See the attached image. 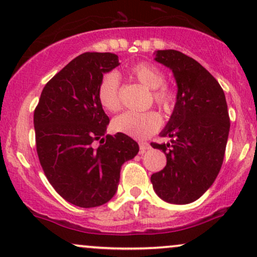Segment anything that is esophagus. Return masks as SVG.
Segmentation results:
<instances>
[{
	"instance_id": "1",
	"label": "esophagus",
	"mask_w": 257,
	"mask_h": 257,
	"mask_svg": "<svg viewBox=\"0 0 257 257\" xmlns=\"http://www.w3.org/2000/svg\"><path fill=\"white\" fill-rule=\"evenodd\" d=\"M139 146H140V153L143 155V153H145L147 150H150V144L149 143H144V141H140L139 143Z\"/></svg>"
}]
</instances>
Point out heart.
<instances>
[{
  "label": "heart",
  "mask_w": 257,
  "mask_h": 257,
  "mask_svg": "<svg viewBox=\"0 0 257 257\" xmlns=\"http://www.w3.org/2000/svg\"><path fill=\"white\" fill-rule=\"evenodd\" d=\"M129 75L151 90L152 100L164 113H172L178 101V90L164 83L166 76L158 66L149 61H140L129 69ZM100 106L107 112H116L120 107L119 81L116 73L102 76L96 89ZM162 118L156 111L124 112L112 120V129L135 139H146L161 128Z\"/></svg>",
  "instance_id": "heart-1"
}]
</instances>
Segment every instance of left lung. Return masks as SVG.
Segmentation results:
<instances>
[{
    "mask_svg": "<svg viewBox=\"0 0 257 257\" xmlns=\"http://www.w3.org/2000/svg\"><path fill=\"white\" fill-rule=\"evenodd\" d=\"M156 60L173 70L178 101L161 133L170 143H151L167 156V166L152 174L151 182L159 198L188 204L213 185L222 166L229 132L225 93L210 72L184 53L158 51Z\"/></svg>",
    "mask_w": 257,
    "mask_h": 257,
    "instance_id": "8db88e82",
    "label": "left lung"
}]
</instances>
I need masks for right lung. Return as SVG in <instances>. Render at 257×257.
<instances>
[{"label": "right lung", "mask_w": 257, "mask_h": 257, "mask_svg": "<svg viewBox=\"0 0 257 257\" xmlns=\"http://www.w3.org/2000/svg\"><path fill=\"white\" fill-rule=\"evenodd\" d=\"M118 65L112 53L78 55L47 82L34 112L44 175L65 200L81 208L107 203L118 187L122 164L139 152L138 143L122 133L103 138L110 118L96 89L102 73Z\"/></svg>", "instance_id": "1"}]
</instances>
